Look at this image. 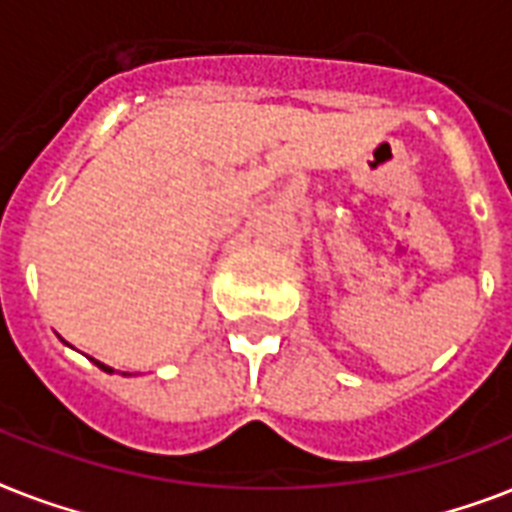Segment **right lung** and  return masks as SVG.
I'll use <instances>...</instances> for the list:
<instances>
[{"label":"right lung","instance_id":"add662e5","mask_svg":"<svg viewBox=\"0 0 512 512\" xmlns=\"http://www.w3.org/2000/svg\"><path fill=\"white\" fill-rule=\"evenodd\" d=\"M92 361H95V358H92ZM95 366H100V369H103V372H114V369H111V366L100 364V361H95Z\"/></svg>","mask_w":512,"mask_h":512}]
</instances>
